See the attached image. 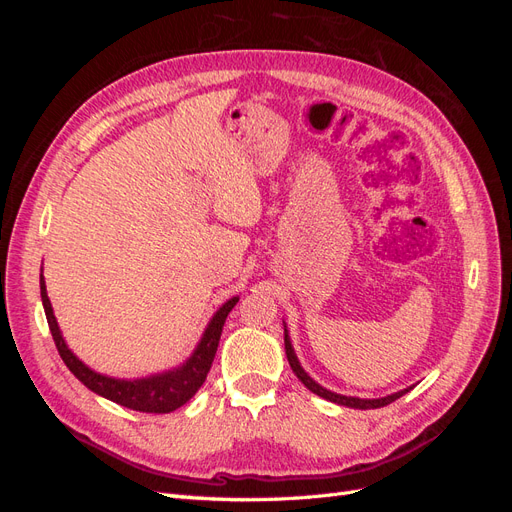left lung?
<instances>
[{
    "mask_svg": "<svg viewBox=\"0 0 512 512\" xmlns=\"http://www.w3.org/2000/svg\"><path fill=\"white\" fill-rule=\"evenodd\" d=\"M284 346H286V356H288V363L294 371V376H297L309 391L320 395L322 399L327 401H333V404L337 406H346V408H356V410H374V408H382V406H389L391 401L399 399L401 395H406L412 391V386H408V389L404 391H397V393H391L386 397H376V399H361V397H350V395H339V393H333L329 389H324V386H320L312 376L307 374V371L301 367L299 359H297V352H294L292 348V342H290V335H288V329H286V322H284Z\"/></svg>",
    "mask_w": 512,
    "mask_h": 512,
    "instance_id": "8db88e82",
    "label": "left lung"
}]
</instances>
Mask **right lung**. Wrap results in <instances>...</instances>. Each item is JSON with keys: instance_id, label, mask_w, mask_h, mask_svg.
<instances>
[{"instance_id": "1", "label": "right lung", "mask_w": 512, "mask_h": 512, "mask_svg": "<svg viewBox=\"0 0 512 512\" xmlns=\"http://www.w3.org/2000/svg\"><path fill=\"white\" fill-rule=\"evenodd\" d=\"M40 297H42L46 322H49L51 335L55 339L57 352L72 374L79 378L89 391H94L104 399H111L123 408L138 410V412H153V414H168L181 408L183 404H188L200 386H203L211 369V363L215 359V350H218V344H220V335H222L226 316L239 301V297L228 299L218 312L211 316L194 352L181 365L166 371H158V374H151L145 378L132 380V378H115V376L100 374V371L85 365L79 356L68 348L66 339L61 335V329L57 324L49 294H46L44 275H40Z\"/></svg>"}]
</instances>
